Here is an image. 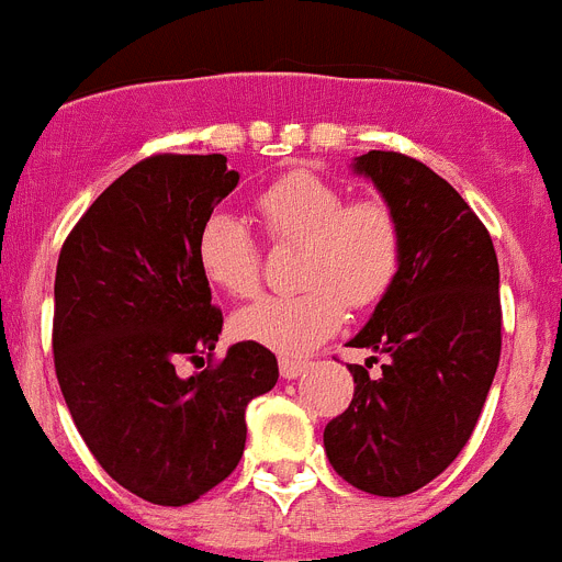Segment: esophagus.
Segmentation results:
<instances>
[{
    "label": "esophagus",
    "mask_w": 562,
    "mask_h": 562,
    "mask_svg": "<svg viewBox=\"0 0 562 562\" xmlns=\"http://www.w3.org/2000/svg\"><path fill=\"white\" fill-rule=\"evenodd\" d=\"M281 376L284 380H297V376L304 374V371H310L312 362L310 360H297V357H281Z\"/></svg>",
    "instance_id": "1"
}]
</instances>
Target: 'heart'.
Listing matches in <instances>:
<instances>
[{
	"mask_svg": "<svg viewBox=\"0 0 562 562\" xmlns=\"http://www.w3.org/2000/svg\"><path fill=\"white\" fill-rule=\"evenodd\" d=\"M256 211L272 245H297V284L290 297H265L233 317V335L284 357L329 340L349 304L369 310L394 286L402 267V225L382 200L349 202L324 173L295 168L258 193ZM196 261L207 284L250 297L261 284L256 238L231 213H211L196 236Z\"/></svg>",
	"mask_w": 562,
	"mask_h": 562,
	"instance_id": "1",
	"label": "heart"
}]
</instances>
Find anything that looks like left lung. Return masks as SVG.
Listing matches in <instances>:
<instances>
[{"instance_id": "left-lung-1", "label": "left lung", "mask_w": 562, "mask_h": 562, "mask_svg": "<svg viewBox=\"0 0 562 562\" xmlns=\"http://www.w3.org/2000/svg\"><path fill=\"white\" fill-rule=\"evenodd\" d=\"M394 207L402 267L349 346L389 357L371 380L349 366L355 400L326 425L340 479L400 498L445 473L473 436L501 357L498 258L493 238L450 182L400 151L351 162Z\"/></svg>"}]
</instances>
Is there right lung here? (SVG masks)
<instances>
[{
	"label": "right lung",
	"instance_id": "obj_1",
	"mask_svg": "<svg viewBox=\"0 0 562 562\" xmlns=\"http://www.w3.org/2000/svg\"><path fill=\"white\" fill-rule=\"evenodd\" d=\"M238 186L225 154H154L98 196L56 267L53 355L78 434L137 498L182 506L236 470L245 411L278 382L276 355L236 342L211 362L222 310L196 236ZM209 357L193 378L176 362Z\"/></svg>",
	"mask_w": 562,
	"mask_h": 562
}]
</instances>
